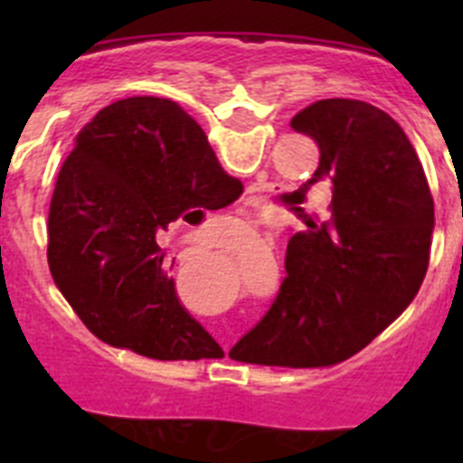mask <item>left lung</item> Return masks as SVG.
<instances>
[{
  "label": "left lung",
  "mask_w": 463,
  "mask_h": 463,
  "mask_svg": "<svg viewBox=\"0 0 463 463\" xmlns=\"http://www.w3.org/2000/svg\"><path fill=\"white\" fill-rule=\"evenodd\" d=\"M329 181V215L304 213L276 301L229 357L264 366H331L353 357L415 298L429 267L433 199L399 122L359 99H320L292 118Z\"/></svg>",
  "instance_id": "1"
}]
</instances>
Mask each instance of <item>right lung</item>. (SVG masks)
I'll list each match as a JSON object with an SVG mask.
<instances>
[{
  "label": "right lung",
  "mask_w": 463,
  "mask_h": 463,
  "mask_svg": "<svg viewBox=\"0 0 463 463\" xmlns=\"http://www.w3.org/2000/svg\"><path fill=\"white\" fill-rule=\"evenodd\" d=\"M206 134L171 99L129 97L76 137L48 211V267L94 336L162 362L222 354L183 308L157 234L236 202Z\"/></svg>",
  "instance_id": "add662e5"
}]
</instances>
